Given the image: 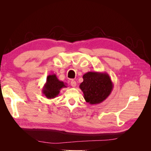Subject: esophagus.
I'll return each instance as SVG.
<instances>
[{
	"label": "esophagus",
	"mask_w": 151,
	"mask_h": 151,
	"mask_svg": "<svg viewBox=\"0 0 151 151\" xmlns=\"http://www.w3.org/2000/svg\"><path fill=\"white\" fill-rule=\"evenodd\" d=\"M70 84L72 87H76V82L74 80H72L70 82Z\"/></svg>",
	"instance_id": "esophagus-1"
}]
</instances>
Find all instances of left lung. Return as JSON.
Returning a JSON list of instances; mask_svg holds the SVG:
<instances>
[{
    "mask_svg": "<svg viewBox=\"0 0 151 151\" xmlns=\"http://www.w3.org/2000/svg\"><path fill=\"white\" fill-rule=\"evenodd\" d=\"M79 88L87 103L97 104L104 101L111 94L113 84L106 72H88L83 75Z\"/></svg>",
    "mask_w": 151,
    "mask_h": 151,
    "instance_id": "8db88e82",
    "label": "left lung"
}]
</instances>
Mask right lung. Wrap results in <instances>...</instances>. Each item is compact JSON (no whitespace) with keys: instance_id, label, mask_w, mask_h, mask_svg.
<instances>
[{"instance_id":"add662e5","label":"right lung","mask_w":151,"mask_h":151,"mask_svg":"<svg viewBox=\"0 0 151 151\" xmlns=\"http://www.w3.org/2000/svg\"><path fill=\"white\" fill-rule=\"evenodd\" d=\"M63 88H67L66 83L59 81L55 74L49 75L42 89V93L47 98L53 99L58 96L60 91Z\"/></svg>"}]
</instances>
